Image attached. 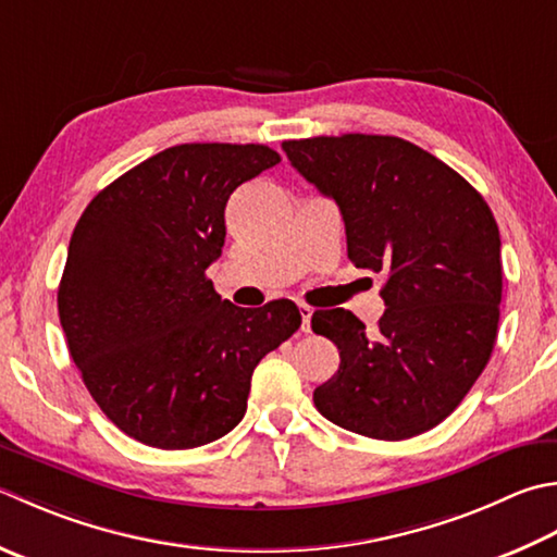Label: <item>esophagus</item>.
<instances>
[{
  "label": "esophagus",
  "instance_id": "34e87169",
  "mask_svg": "<svg viewBox=\"0 0 557 557\" xmlns=\"http://www.w3.org/2000/svg\"><path fill=\"white\" fill-rule=\"evenodd\" d=\"M299 313H301V331L304 333H309V329H311V315H313V309L311 307H307V304H301L299 307Z\"/></svg>",
  "mask_w": 557,
  "mask_h": 557
}]
</instances>
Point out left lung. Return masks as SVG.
<instances>
[{
    "label": "left lung",
    "mask_w": 557,
    "mask_h": 557,
    "mask_svg": "<svg viewBox=\"0 0 557 557\" xmlns=\"http://www.w3.org/2000/svg\"><path fill=\"white\" fill-rule=\"evenodd\" d=\"M287 159L341 207L347 258L384 272L379 329L352 311L311 315L341 350L313 391L325 420L372 440H410L449 418L493 355L503 258L483 195L412 141L341 135L282 141Z\"/></svg>",
    "instance_id": "8db88e82"
}]
</instances>
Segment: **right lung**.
Segmentation results:
<instances>
[{
  "label": "right lung",
  "mask_w": 557,
  "mask_h": 557,
  "mask_svg": "<svg viewBox=\"0 0 557 557\" xmlns=\"http://www.w3.org/2000/svg\"><path fill=\"white\" fill-rule=\"evenodd\" d=\"M275 163L265 145L169 147L76 222L60 323L91 398L127 437L157 449L224 437L260 359L301 325L294 301L234 307L205 275L222 256L228 195Z\"/></svg>",
  "instance_id": "add662e5"
}]
</instances>
